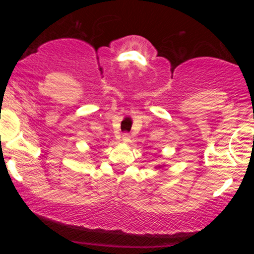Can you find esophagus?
<instances>
[{
    "mask_svg": "<svg viewBox=\"0 0 254 254\" xmlns=\"http://www.w3.org/2000/svg\"><path fill=\"white\" fill-rule=\"evenodd\" d=\"M122 141H123L124 143H129V142H131V136L127 132L123 133V136H122Z\"/></svg>",
    "mask_w": 254,
    "mask_h": 254,
    "instance_id": "1",
    "label": "esophagus"
}]
</instances>
